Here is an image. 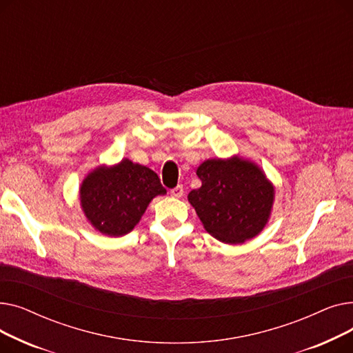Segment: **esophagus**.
<instances>
[{
  "mask_svg": "<svg viewBox=\"0 0 353 353\" xmlns=\"http://www.w3.org/2000/svg\"><path fill=\"white\" fill-rule=\"evenodd\" d=\"M170 193H172V196H173V197H177V199H179V197H181V196H183V193H184L183 186H180V184H179V186H176L174 189H172V192H170Z\"/></svg>",
  "mask_w": 353,
  "mask_h": 353,
  "instance_id": "34e87169",
  "label": "esophagus"
}]
</instances>
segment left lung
<instances>
[{"label": "left lung", "instance_id": "1", "mask_svg": "<svg viewBox=\"0 0 353 353\" xmlns=\"http://www.w3.org/2000/svg\"><path fill=\"white\" fill-rule=\"evenodd\" d=\"M201 186L188 196L203 228L228 245L245 243L270 219L274 188L254 161L233 156L209 159L196 170Z\"/></svg>", "mask_w": 353, "mask_h": 353}]
</instances>
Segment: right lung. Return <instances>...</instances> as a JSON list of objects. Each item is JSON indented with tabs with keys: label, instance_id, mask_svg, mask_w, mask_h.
Returning a JSON list of instances; mask_svg holds the SVG:
<instances>
[{
	"label": "right lung",
	"instance_id": "add662e5",
	"mask_svg": "<svg viewBox=\"0 0 353 353\" xmlns=\"http://www.w3.org/2000/svg\"><path fill=\"white\" fill-rule=\"evenodd\" d=\"M159 176L145 165L123 159L97 165L80 186L79 199L88 223L111 237L132 232L156 196L165 194Z\"/></svg>",
	"mask_w": 353,
	"mask_h": 353
}]
</instances>
